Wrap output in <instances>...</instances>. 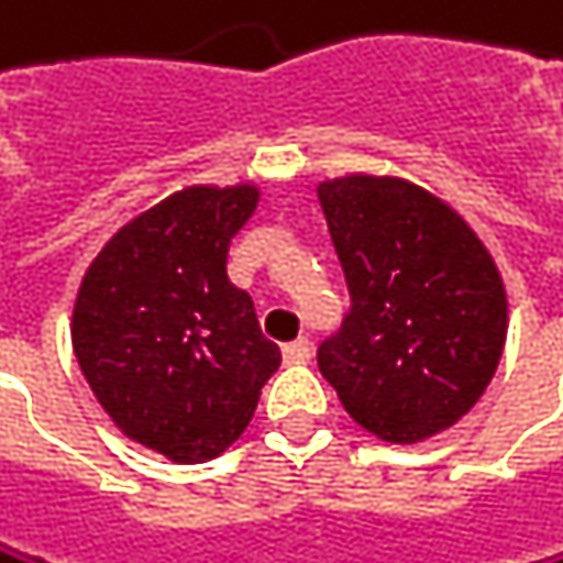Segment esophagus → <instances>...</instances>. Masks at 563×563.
Wrapping results in <instances>:
<instances>
[{"mask_svg":"<svg viewBox=\"0 0 563 563\" xmlns=\"http://www.w3.org/2000/svg\"><path fill=\"white\" fill-rule=\"evenodd\" d=\"M282 352H285V362L288 365H305L308 358H312V345H308V339H295Z\"/></svg>","mask_w":563,"mask_h":563,"instance_id":"obj_1","label":"esophagus"}]
</instances>
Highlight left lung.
Listing matches in <instances>:
<instances>
[{
  "instance_id": "1",
  "label": "left lung",
  "mask_w": 563,
  "mask_h": 563,
  "mask_svg": "<svg viewBox=\"0 0 563 563\" xmlns=\"http://www.w3.org/2000/svg\"><path fill=\"white\" fill-rule=\"evenodd\" d=\"M352 295L319 369L383 443H423L476 406L507 345V285L466 218L393 174L319 180Z\"/></svg>"
}]
</instances>
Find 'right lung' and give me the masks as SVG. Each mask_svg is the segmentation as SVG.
<instances>
[{
  "label": "right lung",
  "instance_id": "add662e5",
  "mask_svg": "<svg viewBox=\"0 0 563 563\" xmlns=\"http://www.w3.org/2000/svg\"><path fill=\"white\" fill-rule=\"evenodd\" d=\"M258 184H190L140 211L97 251L73 298L69 339L110 423L174 463L221 456L282 365L228 247Z\"/></svg>",
  "mask_w": 563,
  "mask_h": 563
}]
</instances>
